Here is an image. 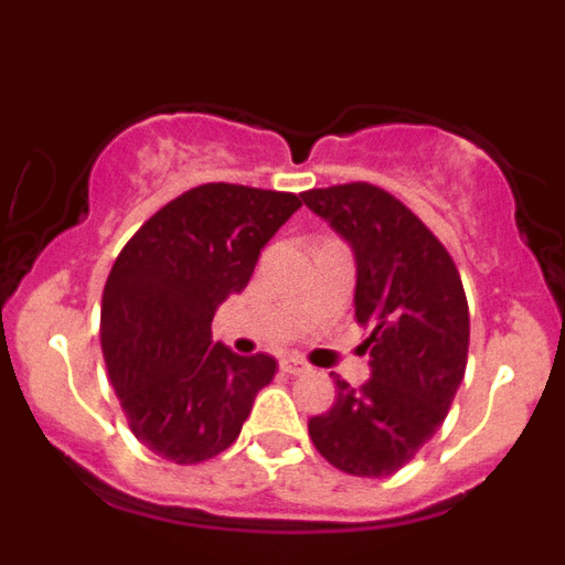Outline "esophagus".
<instances>
[{
	"label": "esophagus",
	"mask_w": 565,
	"mask_h": 565,
	"mask_svg": "<svg viewBox=\"0 0 565 565\" xmlns=\"http://www.w3.org/2000/svg\"><path fill=\"white\" fill-rule=\"evenodd\" d=\"M279 367H282L286 373H291V376H299V373L311 371V364L302 362L299 356H282V359H279Z\"/></svg>",
	"instance_id": "obj_1"
}]
</instances>
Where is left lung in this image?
Returning <instances> with one entry per match:
<instances>
[{
    "instance_id": "8db88e82",
    "label": "left lung",
    "mask_w": 565,
    "mask_h": 565,
    "mask_svg": "<svg viewBox=\"0 0 565 565\" xmlns=\"http://www.w3.org/2000/svg\"><path fill=\"white\" fill-rule=\"evenodd\" d=\"M302 201L356 257V322L371 328V379H337V402L308 422L319 456L359 478L413 461L447 418L467 371L469 308L441 239L373 183L311 189Z\"/></svg>"
}]
</instances>
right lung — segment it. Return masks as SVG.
<instances>
[{"mask_svg": "<svg viewBox=\"0 0 565 565\" xmlns=\"http://www.w3.org/2000/svg\"><path fill=\"white\" fill-rule=\"evenodd\" d=\"M299 206L302 194L203 183L154 212L115 259L102 297L104 362L129 430L154 456H221L277 373L268 353L214 344L212 319Z\"/></svg>", "mask_w": 565, "mask_h": 565, "instance_id": "1", "label": "right lung"}]
</instances>
